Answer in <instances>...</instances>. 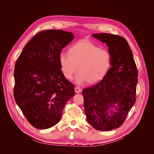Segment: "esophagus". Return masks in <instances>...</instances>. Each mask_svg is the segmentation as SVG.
Wrapping results in <instances>:
<instances>
[{"label":"esophagus","instance_id":"34e87169","mask_svg":"<svg viewBox=\"0 0 154 154\" xmlns=\"http://www.w3.org/2000/svg\"><path fill=\"white\" fill-rule=\"evenodd\" d=\"M75 92L77 94H79V93L82 92V89H81V88H80L78 87H76L75 88Z\"/></svg>","mask_w":154,"mask_h":154}]
</instances>
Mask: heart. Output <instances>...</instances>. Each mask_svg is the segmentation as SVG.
I'll return each instance as SVG.
<instances>
[{
  "instance_id": "1",
  "label": "heart",
  "mask_w": 154,
  "mask_h": 154,
  "mask_svg": "<svg viewBox=\"0 0 154 154\" xmlns=\"http://www.w3.org/2000/svg\"><path fill=\"white\" fill-rule=\"evenodd\" d=\"M59 62L67 79H72L77 69L75 82L82 85L87 81L95 83L103 78L111 67L112 57L108 51L89 42L79 41L69 47V54L59 55Z\"/></svg>"
}]
</instances>
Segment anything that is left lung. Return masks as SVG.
Listing matches in <instances>:
<instances>
[{
	"mask_svg": "<svg viewBox=\"0 0 154 154\" xmlns=\"http://www.w3.org/2000/svg\"><path fill=\"white\" fill-rule=\"evenodd\" d=\"M92 35L109 47L112 67L100 82L82 91L85 113L94 128L109 131L122 125L135 103L138 71L124 37L107 33Z\"/></svg>",
	"mask_w": 154,
	"mask_h": 154,
	"instance_id": "1",
	"label": "left lung"
}]
</instances>
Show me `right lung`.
Instances as JSON below:
<instances>
[{"label": "right lung", "mask_w": 154, "mask_h": 154, "mask_svg": "<svg viewBox=\"0 0 154 154\" xmlns=\"http://www.w3.org/2000/svg\"><path fill=\"white\" fill-rule=\"evenodd\" d=\"M72 32L47 30L38 32L24 47L15 65V102L36 128L57 124L74 86L63 75L59 62L62 49L74 39Z\"/></svg>", "instance_id": "right-lung-1"}]
</instances>
